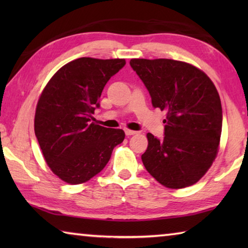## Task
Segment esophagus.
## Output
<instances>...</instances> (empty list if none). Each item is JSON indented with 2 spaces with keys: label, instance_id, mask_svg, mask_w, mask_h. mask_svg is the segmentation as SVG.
Masks as SVG:
<instances>
[{
  "label": "esophagus",
  "instance_id": "obj_1",
  "mask_svg": "<svg viewBox=\"0 0 248 248\" xmlns=\"http://www.w3.org/2000/svg\"><path fill=\"white\" fill-rule=\"evenodd\" d=\"M124 133H125V136H133V134H137L138 131H134V130L125 129V130H124Z\"/></svg>",
  "mask_w": 248,
  "mask_h": 248
}]
</instances>
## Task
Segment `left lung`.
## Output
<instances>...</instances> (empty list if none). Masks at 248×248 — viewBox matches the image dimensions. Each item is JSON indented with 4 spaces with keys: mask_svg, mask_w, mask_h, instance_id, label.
Listing matches in <instances>:
<instances>
[{
    "mask_svg": "<svg viewBox=\"0 0 248 248\" xmlns=\"http://www.w3.org/2000/svg\"><path fill=\"white\" fill-rule=\"evenodd\" d=\"M130 65L153 107L166 112L164 138L146 136L143 165L163 186H191L207 173L219 149L222 106L215 84L196 66L171 59H131Z\"/></svg>",
    "mask_w": 248,
    "mask_h": 248,
    "instance_id": "8db88e82",
    "label": "left lung"
}]
</instances>
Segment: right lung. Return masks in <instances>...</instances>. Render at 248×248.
Returning a JSON list of instances; mask_svg holds the SVG:
<instances>
[{
	"label": "right lung",
	"mask_w": 248,
	"mask_h": 248,
	"mask_svg": "<svg viewBox=\"0 0 248 248\" xmlns=\"http://www.w3.org/2000/svg\"><path fill=\"white\" fill-rule=\"evenodd\" d=\"M124 64V59H77L62 66L41 93L35 134L48 166L63 182L78 185L94 177L124 141V130L92 123V115L106 83Z\"/></svg>",
	"instance_id": "obj_1"
}]
</instances>
